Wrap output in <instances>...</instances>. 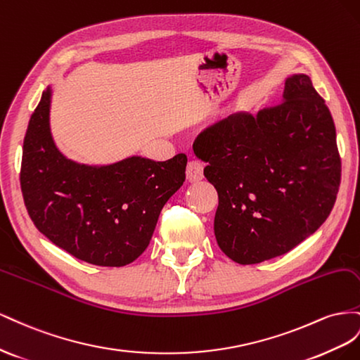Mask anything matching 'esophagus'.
<instances>
[{"mask_svg":"<svg viewBox=\"0 0 360 360\" xmlns=\"http://www.w3.org/2000/svg\"><path fill=\"white\" fill-rule=\"evenodd\" d=\"M186 174H187L188 182H198V181H200L203 178V164L200 161H198V160H191L187 164Z\"/></svg>","mask_w":360,"mask_h":360,"instance_id":"1","label":"esophagus"}]
</instances>
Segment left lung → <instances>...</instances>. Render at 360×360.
Here are the masks:
<instances>
[{"label":"left lung","instance_id":"8db88e82","mask_svg":"<svg viewBox=\"0 0 360 360\" xmlns=\"http://www.w3.org/2000/svg\"><path fill=\"white\" fill-rule=\"evenodd\" d=\"M219 193L214 233L235 262L285 255L330 214L341 184L336 129L307 75L286 78L281 104L237 112L193 143Z\"/></svg>","mask_w":360,"mask_h":360}]
</instances>
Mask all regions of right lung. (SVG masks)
Instances as JSON below:
<instances>
[{"instance_id": "right-lung-1", "label": "right lung", "mask_w": 360, "mask_h": 360, "mask_svg": "<svg viewBox=\"0 0 360 360\" xmlns=\"http://www.w3.org/2000/svg\"><path fill=\"white\" fill-rule=\"evenodd\" d=\"M51 89L30 119L20 190L30 219L57 248L101 266H123L146 250L164 205L186 181L187 157H131L110 166L68 160L51 136Z\"/></svg>"}]
</instances>
